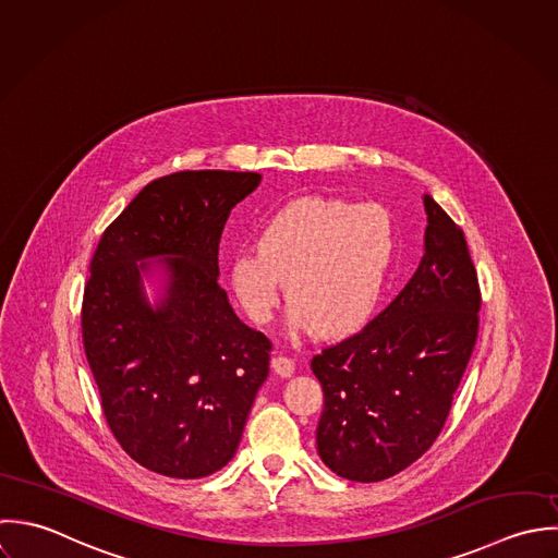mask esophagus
I'll list each match as a JSON object with an SVG mask.
<instances>
[{
    "label": "esophagus",
    "mask_w": 558,
    "mask_h": 558,
    "mask_svg": "<svg viewBox=\"0 0 558 558\" xmlns=\"http://www.w3.org/2000/svg\"><path fill=\"white\" fill-rule=\"evenodd\" d=\"M272 368H275L277 374H281V376H292V374H294V368H296V362H294V360H290V357L279 355V357H275V360H272Z\"/></svg>",
    "instance_id": "1"
}]
</instances>
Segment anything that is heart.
I'll return each instance as SVG.
<instances>
[{"label":"heart","instance_id":"obj_1","mask_svg":"<svg viewBox=\"0 0 558 558\" xmlns=\"http://www.w3.org/2000/svg\"><path fill=\"white\" fill-rule=\"evenodd\" d=\"M396 246V225L383 205L307 196L264 222L257 248L231 255L229 277L255 323L272 320L286 281L294 325L340 338L371 318Z\"/></svg>","mask_w":558,"mask_h":558}]
</instances>
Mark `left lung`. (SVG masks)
<instances>
[{
	"label": "left lung",
	"mask_w": 558,
	"mask_h": 558,
	"mask_svg": "<svg viewBox=\"0 0 558 558\" xmlns=\"http://www.w3.org/2000/svg\"><path fill=\"white\" fill-rule=\"evenodd\" d=\"M424 209V257L409 283L312 360L325 393L318 454L349 481H385L435 444L478 338L481 288L463 229L430 194Z\"/></svg>",
	"instance_id": "obj_1"
}]
</instances>
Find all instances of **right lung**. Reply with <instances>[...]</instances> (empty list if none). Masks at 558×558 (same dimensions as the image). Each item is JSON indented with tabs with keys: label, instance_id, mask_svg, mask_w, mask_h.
Masks as SVG:
<instances>
[{
	"label": "right lung",
	"instance_id": "add662e5",
	"mask_svg": "<svg viewBox=\"0 0 558 558\" xmlns=\"http://www.w3.org/2000/svg\"><path fill=\"white\" fill-rule=\"evenodd\" d=\"M259 173L182 171L143 187L90 259L82 340L106 422L143 468L209 476L231 461L272 342L246 327L218 286L225 222ZM167 256L172 283L154 311L141 258Z\"/></svg>",
	"mask_w": 558,
	"mask_h": 558
}]
</instances>
